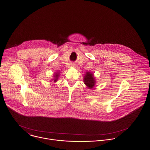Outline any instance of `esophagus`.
Returning a JSON list of instances; mask_svg holds the SVG:
<instances>
[{
    "label": "esophagus",
    "mask_w": 150,
    "mask_h": 150,
    "mask_svg": "<svg viewBox=\"0 0 150 150\" xmlns=\"http://www.w3.org/2000/svg\"><path fill=\"white\" fill-rule=\"evenodd\" d=\"M74 65H75V64H72V66H74Z\"/></svg>",
    "instance_id": "34e87169"
}]
</instances>
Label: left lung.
Returning <instances> with one entry per match:
<instances>
[{
	"label": "left lung",
	"mask_w": 150,
	"mask_h": 150,
	"mask_svg": "<svg viewBox=\"0 0 150 150\" xmlns=\"http://www.w3.org/2000/svg\"><path fill=\"white\" fill-rule=\"evenodd\" d=\"M84 82L86 86L89 89L93 88L96 83L95 80L93 77V74H92L91 72H87L84 78Z\"/></svg>",
	"instance_id": "1"
}]
</instances>
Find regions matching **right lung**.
I'll use <instances>...</instances> for the list:
<instances>
[{"mask_svg":"<svg viewBox=\"0 0 150 150\" xmlns=\"http://www.w3.org/2000/svg\"><path fill=\"white\" fill-rule=\"evenodd\" d=\"M58 76H59L58 74H56V75H54V78H55L54 79V82L57 81V79L58 78Z\"/></svg>","mask_w":150,"mask_h":150,"instance_id":"right-lung-1","label":"right lung"}]
</instances>
